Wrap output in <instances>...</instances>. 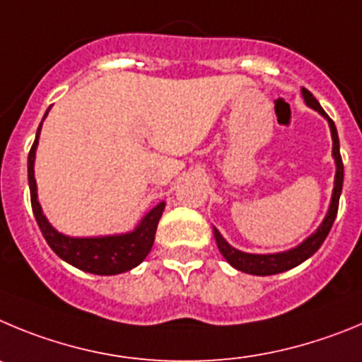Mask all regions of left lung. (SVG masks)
<instances>
[{
	"mask_svg": "<svg viewBox=\"0 0 362 362\" xmlns=\"http://www.w3.org/2000/svg\"><path fill=\"white\" fill-rule=\"evenodd\" d=\"M303 99L307 103V106L314 108L315 112H319L325 119L328 120V126H330L332 132V142H334V148H332V155H334L335 160V182H334V191H332V200L330 207H328V213L325 216L323 223L317 227L314 234L305 240L301 245L294 247L291 250H285V252H276V254H249L242 252V250L234 249L229 243L223 240L220 233L214 229V238H216L218 249L223 254V258L234 267V269L242 270L245 274L252 276H272L279 274V272H285V270H291L294 267H298L299 263H303L305 259H308L319 247L323 245V242L327 240L328 233H330L332 226H334V220L337 216V209H339V197L341 191H343V178H344V168L343 160H341V153H339V136H337V129H335L334 120L325 113V110L321 108V104L317 103L314 95L308 92L307 88L301 90Z\"/></svg>",
	"mask_w": 362,
	"mask_h": 362,
	"instance_id": "8db88e82",
	"label": "left lung"
}]
</instances>
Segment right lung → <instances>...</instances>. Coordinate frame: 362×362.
Here are the masks:
<instances>
[{
    "mask_svg": "<svg viewBox=\"0 0 362 362\" xmlns=\"http://www.w3.org/2000/svg\"><path fill=\"white\" fill-rule=\"evenodd\" d=\"M47 115L48 112L45 113V117ZM43 120H41V124H43ZM41 124L35 133V141L32 144L30 153H28V185H30V202L35 221H37L39 229L43 233L50 249L61 259L84 270V272H90V274L115 276L120 272H128L133 267L142 263L155 242L158 220L165 207L164 202H160L157 207H153L132 233L97 238H70L57 233L48 223L47 216L41 211V205L37 202V185H35L34 178L35 148H37Z\"/></svg>",
    "mask_w": 362,
    "mask_h": 362,
    "instance_id": "right-lung-1",
    "label": "right lung"
}]
</instances>
